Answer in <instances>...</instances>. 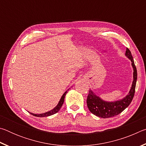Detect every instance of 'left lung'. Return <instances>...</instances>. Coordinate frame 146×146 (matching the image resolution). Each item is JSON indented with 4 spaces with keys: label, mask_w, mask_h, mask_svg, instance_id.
<instances>
[{
    "label": "left lung",
    "mask_w": 146,
    "mask_h": 146,
    "mask_svg": "<svg viewBox=\"0 0 146 146\" xmlns=\"http://www.w3.org/2000/svg\"><path fill=\"white\" fill-rule=\"evenodd\" d=\"M125 55L131 62V66L133 70V80L130 90L127 95L115 101H106L96 95L95 93L90 90L87 98V106L91 113L98 117L106 118L115 117L122 113L125 108H127L131 102L134 97L136 83L137 79V68L135 65L131 53L129 49L127 48Z\"/></svg>",
    "instance_id": "left-lung-1"
}]
</instances>
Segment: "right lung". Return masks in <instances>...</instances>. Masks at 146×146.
<instances>
[{"mask_svg":"<svg viewBox=\"0 0 146 146\" xmlns=\"http://www.w3.org/2000/svg\"><path fill=\"white\" fill-rule=\"evenodd\" d=\"M69 90V89L65 91V93H64L62 96L60 100H59L58 103L57 104V105H56L55 108H54L53 110H51L50 111H49L48 112H46V113H40V114H35V113H32L29 112L30 113L31 115L35 116V117H49V116H51V115H53L54 114H55L57 112H58V111L60 110V109L61 108L64 102V98H65L66 97V93H68V91Z\"/></svg>","mask_w":146,"mask_h":146,"instance_id":"right-lung-1","label":"right lung"}]
</instances>
